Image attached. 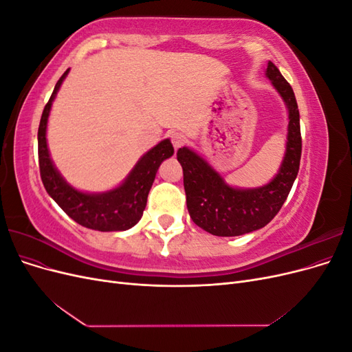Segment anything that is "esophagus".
Instances as JSON below:
<instances>
[{
    "instance_id": "1",
    "label": "esophagus",
    "mask_w": 352,
    "mask_h": 352,
    "mask_svg": "<svg viewBox=\"0 0 352 352\" xmlns=\"http://www.w3.org/2000/svg\"><path fill=\"white\" fill-rule=\"evenodd\" d=\"M170 140H172L175 150H179V148L182 146L185 142V138L180 132H170Z\"/></svg>"
}]
</instances>
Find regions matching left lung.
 <instances>
[{
	"label": "left lung",
	"mask_w": 352,
	"mask_h": 352,
	"mask_svg": "<svg viewBox=\"0 0 352 352\" xmlns=\"http://www.w3.org/2000/svg\"><path fill=\"white\" fill-rule=\"evenodd\" d=\"M267 76L287 109L286 151L278 173L258 188H235L188 146L179 148L177 162L184 168V186L190 219L216 236H239L264 228L278 214L295 182L301 160L300 111L291 85L269 61Z\"/></svg>",
	"instance_id": "8db88e82"
}]
</instances>
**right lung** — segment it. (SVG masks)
I'll return each mask as SVG.
<instances>
[{
  "instance_id": "right-lung-1",
  "label": "right lung",
  "mask_w": 352,
  "mask_h": 352,
  "mask_svg": "<svg viewBox=\"0 0 352 352\" xmlns=\"http://www.w3.org/2000/svg\"><path fill=\"white\" fill-rule=\"evenodd\" d=\"M69 69L56 83L47 102L38 129V157L41 179L48 195L61 210L79 225L101 232H117L133 228L141 220L146 206L148 192L153 186L157 170L175 150L170 140H163L145 153L123 182L105 192H82L66 182L54 166L47 145V124L52 101L66 79Z\"/></svg>"
}]
</instances>
